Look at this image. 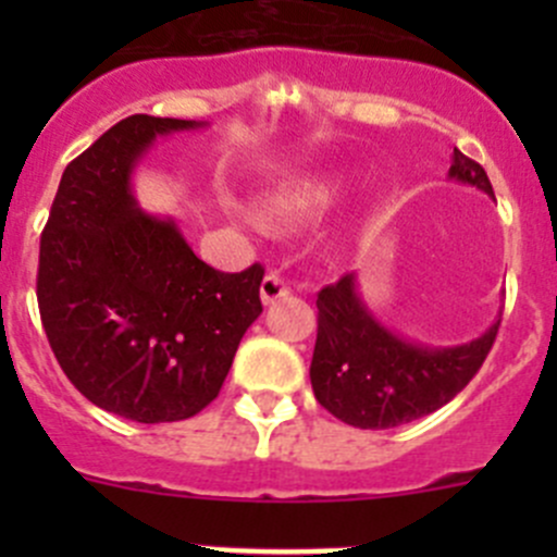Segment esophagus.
<instances>
[{
	"label": "esophagus",
	"instance_id": "34e87169",
	"mask_svg": "<svg viewBox=\"0 0 557 557\" xmlns=\"http://www.w3.org/2000/svg\"><path fill=\"white\" fill-rule=\"evenodd\" d=\"M288 294H290L288 283H285V280L280 277L277 272H269L267 277H263V283H261V301H263V305H274V301L285 299Z\"/></svg>",
	"mask_w": 557,
	"mask_h": 557
}]
</instances>
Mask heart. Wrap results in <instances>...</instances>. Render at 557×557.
<instances>
[{"label":"heart","instance_id":"obj_1","mask_svg":"<svg viewBox=\"0 0 557 557\" xmlns=\"http://www.w3.org/2000/svg\"><path fill=\"white\" fill-rule=\"evenodd\" d=\"M339 196V185L336 183H307L296 185V188H285L280 194H272L267 199V210L274 218L283 221H305V218H314L334 205Z\"/></svg>","mask_w":557,"mask_h":557}]
</instances>
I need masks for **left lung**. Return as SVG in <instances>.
Returning a JSON list of instances; mask_svg holds the SVG:
<instances>
[{
    "label": "left lung",
    "instance_id": "obj_1",
    "mask_svg": "<svg viewBox=\"0 0 557 557\" xmlns=\"http://www.w3.org/2000/svg\"><path fill=\"white\" fill-rule=\"evenodd\" d=\"M450 177L493 199L476 161L453 150ZM502 318L482 336L455 347H425L385 329L358 294L356 272L318 294V339L310 380L320 407L356 429H393L436 412L480 372Z\"/></svg>",
    "mask_w": 557,
    "mask_h": 557
}]
</instances>
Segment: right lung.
<instances>
[{
	"label": "right lung",
	"mask_w": 557,
	"mask_h": 557,
	"mask_svg": "<svg viewBox=\"0 0 557 557\" xmlns=\"http://www.w3.org/2000/svg\"><path fill=\"white\" fill-rule=\"evenodd\" d=\"M201 126L123 117L61 174L39 239L37 305L55 361L88 401L137 423L201 412L263 310L261 263L218 272L132 194L156 137Z\"/></svg>",
	"instance_id": "right-lung-1"
}]
</instances>
